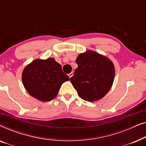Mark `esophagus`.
<instances>
[{
    "label": "esophagus",
    "instance_id": "obj_1",
    "mask_svg": "<svg viewBox=\"0 0 146 146\" xmlns=\"http://www.w3.org/2000/svg\"><path fill=\"white\" fill-rule=\"evenodd\" d=\"M73 75H74V73H73V72H70V73L69 74H68V76H69L70 78L72 77V76H73Z\"/></svg>",
    "mask_w": 146,
    "mask_h": 146
}]
</instances>
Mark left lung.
Masks as SVG:
<instances>
[{
    "label": "left lung",
    "mask_w": 146,
    "mask_h": 146,
    "mask_svg": "<svg viewBox=\"0 0 146 146\" xmlns=\"http://www.w3.org/2000/svg\"><path fill=\"white\" fill-rule=\"evenodd\" d=\"M76 62L78 66L70 82L79 96L88 102L102 98L110 90L114 80L112 62L92 50L79 54Z\"/></svg>",
    "instance_id": "8db88e82"
}]
</instances>
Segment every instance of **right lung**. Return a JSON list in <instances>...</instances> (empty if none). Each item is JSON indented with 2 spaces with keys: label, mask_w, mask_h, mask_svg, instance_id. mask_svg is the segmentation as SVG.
<instances>
[{
  "label": "right lung",
  "mask_w": 146,
  "mask_h": 146,
  "mask_svg": "<svg viewBox=\"0 0 146 146\" xmlns=\"http://www.w3.org/2000/svg\"><path fill=\"white\" fill-rule=\"evenodd\" d=\"M22 80L25 89L40 101L48 102L56 97L61 85L69 80L61 65L54 58L37 59L24 69Z\"/></svg>",
  "instance_id": "obj_1"
}]
</instances>
